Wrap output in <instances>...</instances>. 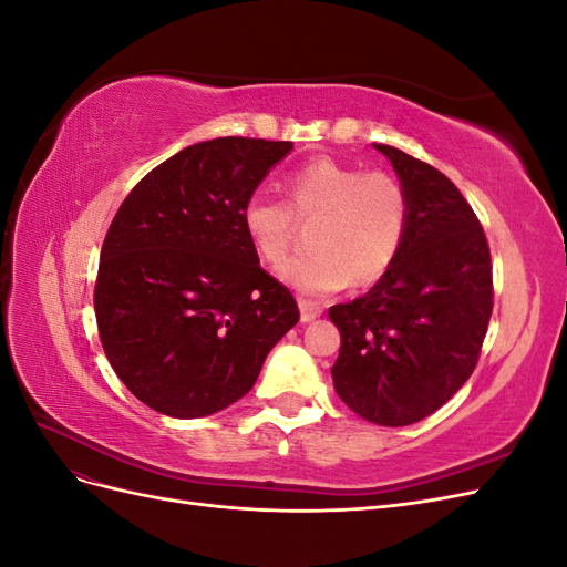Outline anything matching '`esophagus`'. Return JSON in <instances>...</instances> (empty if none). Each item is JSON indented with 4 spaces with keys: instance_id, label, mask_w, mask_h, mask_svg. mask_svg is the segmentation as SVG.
Masks as SVG:
<instances>
[{
    "instance_id": "obj_1",
    "label": "esophagus",
    "mask_w": 567,
    "mask_h": 567,
    "mask_svg": "<svg viewBox=\"0 0 567 567\" xmlns=\"http://www.w3.org/2000/svg\"><path fill=\"white\" fill-rule=\"evenodd\" d=\"M300 319L302 321H312L321 315V307L317 302H310V300H300Z\"/></svg>"
}]
</instances>
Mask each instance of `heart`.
Returning a JSON list of instances; mask_svg holds the SVG:
<instances>
[{"label":"heart","instance_id":"obj_1","mask_svg":"<svg viewBox=\"0 0 567 567\" xmlns=\"http://www.w3.org/2000/svg\"><path fill=\"white\" fill-rule=\"evenodd\" d=\"M288 203L252 194L241 225L255 252L277 265L293 241L296 217L312 221L310 252L290 257L281 277L307 296H326L379 281L398 260L411 221L404 184L385 169H364L336 158H315L286 179Z\"/></svg>","mask_w":567,"mask_h":567}]
</instances>
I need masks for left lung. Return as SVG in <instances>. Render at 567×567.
Returning a JSON list of instances; mask_svg holds the SVG:
<instances>
[{
	"label": "left lung",
	"instance_id": "1",
	"mask_svg": "<svg viewBox=\"0 0 567 567\" xmlns=\"http://www.w3.org/2000/svg\"><path fill=\"white\" fill-rule=\"evenodd\" d=\"M390 158L411 203L404 248L367 296L333 305L338 398L379 425L431 416L471 379L494 305L492 257L468 200L440 169L404 151Z\"/></svg>",
	"mask_w": 567,
	"mask_h": 567
}]
</instances>
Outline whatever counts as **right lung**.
Segmentation results:
<instances>
[{
  "label": "right lung",
  "mask_w": 567,
  "mask_h": 567,
  "mask_svg": "<svg viewBox=\"0 0 567 567\" xmlns=\"http://www.w3.org/2000/svg\"><path fill=\"white\" fill-rule=\"evenodd\" d=\"M290 148L248 136L186 146L111 221L94 286L99 338L117 379L165 416L241 400L300 319L241 225L246 198Z\"/></svg>",
  "instance_id": "right-lung-1"
}]
</instances>
